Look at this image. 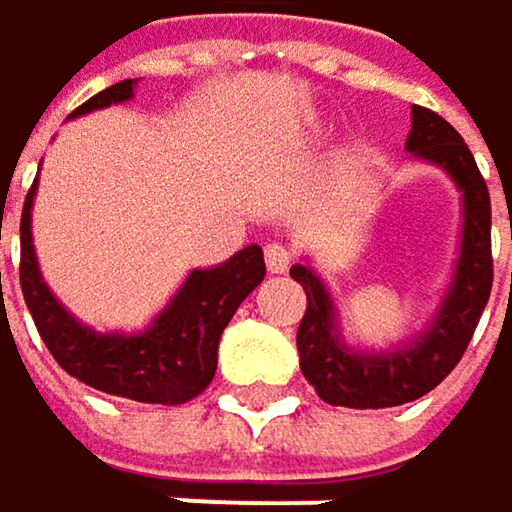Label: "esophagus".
I'll list each match as a JSON object with an SVG mask.
<instances>
[{"label": "esophagus", "instance_id": "34e87169", "mask_svg": "<svg viewBox=\"0 0 512 512\" xmlns=\"http://www.w3.org/2000/svg\"><path fill=\"white\" fill-rule=\"evenodd\" d=\"M292 265V253L283 244H268L265 247V268L268 274H286Z\"/></svg>", "mask_w": 512, "mask_h": 512}]
</instances>
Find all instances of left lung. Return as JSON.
I'll return each mask as SVG.
<instances>
[{"label": "left lung", "instance_id": "left-lung-1", "mask_svg": "<svg viewBox=\"0 0 512 512\" xmlns=\"http://www.w3.org/2000/svg\"><path fill=\"white\" fill-rule=\"evenodd\" d=\"M405 148L411 157L441 166L462 193L456 274L426 331L393 352H361L346 346L337 304L322 277L310 265H292V280L307 292V310L298 328L301 373L331 405L390 408L429 393L462 361L492 292V205L474 154L453 125L426 107H411Z\"/></svg>", "mask_w": 512, "mask_h": 512}]
</instances>
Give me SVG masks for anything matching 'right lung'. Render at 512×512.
<instances>
[{
  "instance_id": "add662e5",
  "label": "right lung",
  "mask_w": 512,
  "mask_h": 512,
  "mask_svg": "<svg viewBox=\"0 0 512 512\" xmlns=\"http://www.w3.org/2000/svg\"><path fill=\"white\" fill-rule=\"evenodd\" d=\"M136 80H122L83 107L71 119L133 98ZM38 178L32 181L20 217V286L35 328L56 358V364L83 384L154 405H181L199 396L217 370L220 334L241 307V301L265 280L262 247L250 244L217 268H196L175 292V298L139 334H101L77 322L47 289L35 244H32V202ZM2 232V217H0ZM2 241V235H0Z\"/></svg>"
}]
</instances>
